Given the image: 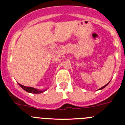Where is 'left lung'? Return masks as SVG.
<instances>
[{
  "label": "left lung",
  "mask_w": 125,
  "mask_h": 125,
  "mask_svg": "<svg viewBox=\"0 0 125 125\" xmlns=\"http://www.w3.org/2000/svg\"><path fill=\"white\" fill-rule=\"evenodd\" d=\"M109 83H110V82H109ZM109 83H107V84H106V85H104V86H103V87H102V88H100V89H99V90H100V89H103V88H105V87H106V86L107 85H108V84H109Z\"/></svg>",
  "instance_id": "8db88e82"
}]
</instances>
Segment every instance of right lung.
I'll return each instance as SVG.
<instances>
[{
  "label": "right lung",
  "instance_id": "1",
  "mask_svg": "<svg viewBox=\"0 0 125 125\" xmlns=\"http://www.w3.org/2000/svg\"><path fill=\"white\" fill-rule=\"evenodd\" d=\"M19 86L22 88L23 89H24L25 91H27L28 93H33V94H39V93H42L44 92L46 90H43V91H40V90H38L37 89H36V88H32V87H27V86H23V85L19 83Z\"/></svg>",
  "mask_w": 125,
  "mask_h": 125
}]
</instances>
